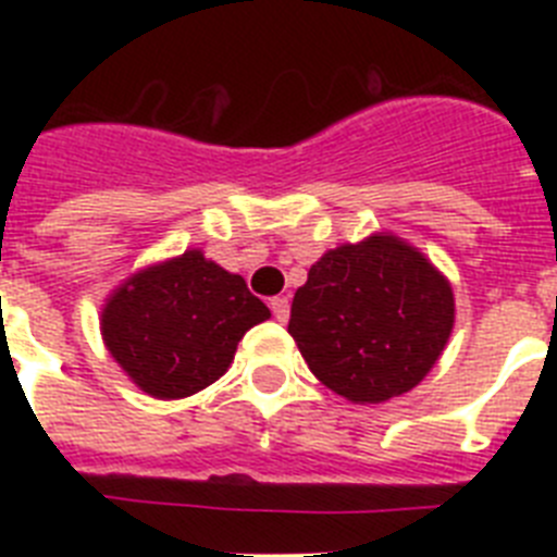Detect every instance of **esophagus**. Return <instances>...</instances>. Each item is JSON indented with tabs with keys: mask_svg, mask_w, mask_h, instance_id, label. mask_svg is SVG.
<instances>
[{
	"mask_svg": "<svg viewBox=\"0 0 557 557\" xmlns=\"http://www.w3.org/2000/svg\"><path fill=\"white\" fill-rule=\"evenodd\" d=\"M270 312L278 323H287L289 318V301L287 298H270Z\"/></svg>",
	"mask_w": 557,
	"mask_h": 557,
	"instance_id": "esophagus-1",
	"label": "esophagus"
}]
</instances>
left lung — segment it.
I'll return each instance as SVG.
<instances>
[{
	"label": "left lung",
	"instance_id": "left-lung-1",
	"mask_svg": "<svg viewBox=\"0 0 557 557\" xmlns=\"http://www.w3.org/2000/svg\"><path fill=\"white\" fill-rule=\"evenodd\" d=\"M451 323L455 298L444 275L396 236H371L309 268L287 329L323 385L379 405L430 373Z\"/></svg>",
	"mask_w": 557,
	"mask_h": 557
}]
</instances>
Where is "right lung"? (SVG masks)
I'll return each instance as SVG.
<instances>
[{"mask_svg":"<svg viewBox=\"0 0 557 557\" xmlns=\"http://www.w3.org/2000/svg\"><path fill=\"white\" fill-rule=\"evenodd\" d=\"M270 318L243 275L186 250L127 278L102 309L122 371L156 398H184L228 371L236 343Z\"/></svg>","mask_w":557,"mask_h":557,"instance_id":"obj_1","label":"right lung"}]
</instances>
